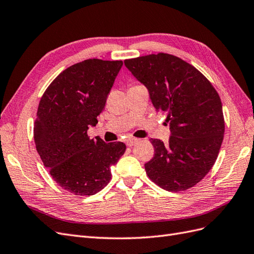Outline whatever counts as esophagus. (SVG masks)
Returning a JSON list of instances; mask_svg holds the SVG:
<instances>
[{"label": "esophagus", "instance_id": "obj_1", "mask_svg": "<svg viewBox=\"0 0 254 254\" xmlns=\"http://www.w3.org/2000/svg\"><path fill=\"white\" fill-rule=\"evenodd\" d=\"M137 141L139 140L135 139V137H130V139L126 140V145L130 147V146H133L135 143H137Z\"/></svg>", "mask_w": 254, "mask_h": 254}]
</instances>
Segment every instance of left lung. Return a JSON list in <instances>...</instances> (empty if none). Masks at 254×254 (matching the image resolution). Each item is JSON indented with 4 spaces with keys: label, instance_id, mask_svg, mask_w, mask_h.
Here are the masks:
<instances>
[{
    "label": "left lung",
    "instance_id": "left-lung-1",
    "mask_svg": "<svg viewBox=\"0 0 254 254\" xmlns=\"http://www.w3.org/2000/svg\"><path fill=\"white\" fill-rule=\"evenodd\" d=\"M124 64L147 88L158 112L166 114L168 143L150 139L155 156L145 164L149 179L170 191L193 188L210 172L224 140L225 120L217 91L195 66L165 53Z\"/></svg>",
    "mask_w": 254,
    "mask_h": 254
}]
</instances>
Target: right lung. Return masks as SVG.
Returning a JSON list of instances; mask_svg holds the SVG:
<instances>
[{
    "label": "right lung",
    "instance_id": "1",
    "mask_svg": "<svg viewBox=\"0 0 254 254\" xmlns=\"http://www.w3.org/2000/svg\"><path fill=\"white\" fill-rule=\"evenodd\" d=\"M122 60L87 59L65 68L43 93L37 111L34 140L53 179L77 196L102 190L110 167L124 155L122 142L105 143L88 136L97 124Z\"/></svg>",
    "mask_w": 254,
    "mask_h": 254
}]
</instances>
